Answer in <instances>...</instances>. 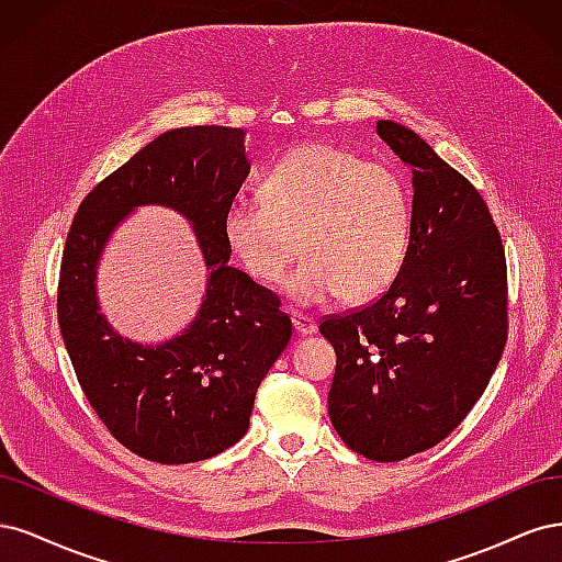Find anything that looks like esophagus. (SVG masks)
I'll list each match as a JSON object with an SVG mask.
<instances>
[{"label":"esophagus","instance_id":"esophagus-1","mask_svg":"<svg viewBox=\"0 0 562 562\" xmlns=\"http://www.w3.org/2000/svg\"><path fill=\"white\" fill-rule=\"evenodd\" d=\"M292 324H294L296 334H301V336H307V334H315L317 331V322L311 315H305V313H292Z\"/></svg>","mask_w":562,"mask_h":562}]
</instances>
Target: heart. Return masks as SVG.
Listing matches in <instances>:
<instances>
[{
  "instance_id": "b5f03b06",
  "label": "heart",
  "mask_w": 562,
  "mask_h": 562,
  "mask_svg": "<svg viewBox=\"0 0 562 562\" xmlns=\"http://www.w3.org/2000/svg\"><path fill=\"white\" fill-rule=\"evenodd\" d=\"M263 201L238 195L222 216L224 243L249 278L276 284L305 261L284 292L299 305L346 296L369 301L396 280L411 245L413 210L402 175L383 162L305 144L282 156L261 182Z\"/></svg>"
}]
</instances>
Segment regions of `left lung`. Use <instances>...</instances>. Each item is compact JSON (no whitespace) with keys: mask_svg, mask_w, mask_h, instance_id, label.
I'll use <instances>...</instances> for the list:
<instances>
[{"mask_svg":"<svg viewBox=\"0 0 562 562\" xmlns=\"http://www.w3.org/2000/svg\"><path fill=\"white\" fill-rule=\"evenodd\" d=\"M380 139L413 170L400 276L373 303L327 315L336 350L329 418L359 456L400 462L443 441L481 400L506 346V259L481 193L394 121Z\"/></svg>","mask_w":562,"mask_h":562,"instance_id":"obj_1","label":"left lung"}]
</instances>
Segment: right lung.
Here are the masks:
<instances>
[{"label":"right lung","mask_w":562,"mask_h":562,"mask_svg":"<svg viewBox=\"0 0 562 562\" xmlns=\"http://www.w3.org/2000/svg\"><path fill=\"white\" fill-rule=\"evenodd\" d=\"M247 175L240 128L193 125L162 133L83 198L67 233L58 282L67 355L98 418L144 460L201 462L238 443L261 380L292 338L280 299L228 266L222 216ZM139 204L184 213L211 273L194 322L158 347L116 335L94 296L101 249Z\"/></svg>","instance_id":"1"}]
</instances>
